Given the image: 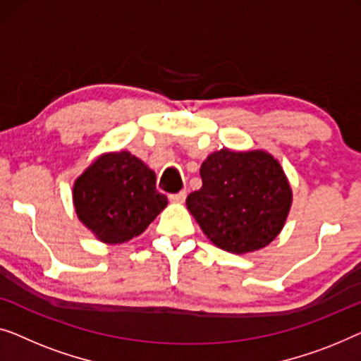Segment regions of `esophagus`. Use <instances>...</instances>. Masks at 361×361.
Segmentation results:
<instances>
[{
  "instance_id": "obj_1",
  "label": "esophagus",
  "mask_w": 361,
  "mask_h": 361,
  "mask_svg": "<svg viewBox=\"0 0 361 361\" xmlns=\"http://www.w3.org/2000/svg\"><path fill=\"white\" fill-rule=\"evenodd\" d=\"M186 200V191H180V192H173V195H170V201L173 202H185Z\"/></svg>"
}]
</instances>
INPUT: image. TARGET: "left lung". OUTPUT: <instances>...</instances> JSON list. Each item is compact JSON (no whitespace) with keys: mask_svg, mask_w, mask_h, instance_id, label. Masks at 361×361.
<instances>
[{"mask_svg":"<svg viewBox=\"0 0 361 361\" xmlns=\"http://www.w3.org/2000/svg\"><path fill=\"white\" fill-rule=\"evenodd\" d=\"M200 173L202 186L190 192L186 206L214 245L247 253L280 233L291 188L270 154L222 149L202 161Z\"/></svg>","mask_w":361,"mask_h":361,"instance_id":"left-lung-1","label":"left lung"}]
</instances>
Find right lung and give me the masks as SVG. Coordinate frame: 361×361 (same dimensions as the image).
Here are the masks:
<instances>
[{
    "label": "right lung",
    "instance_id": "obj_1",
    "mask_svg": "<svg viewBox=\"0 0 361 361\" xmlns=\"http://www.w3.org/2000/svg\"><path fill=\"white\" fill-rule=\"evenodd\" d=\"M155 181L154 171L135 155L126 150L106 154L75 181V211L101 242H128L169 202Z\"/></svg>",
    "mask_w": 361,
    "mask_h": 361
}]
</instances>
